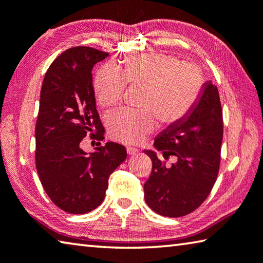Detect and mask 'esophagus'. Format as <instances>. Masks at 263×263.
Instances as JSON below:
<instances>
[{"mask_svg": "<svg viewBox=\"0 0 263 263\" xmlns=\"http://www.w3.org/2000/svg\"><path fill=\"white\" fill-rule=\"evenodd\" d=\"M126 151H127L128 154H130V156H136V154L139 153V149H138V148L130 147V146H128V147L126 148Z\"/></svg>", "mask_w": 263, "mask_h": 263, "instance_id": "1", "label": "esophagus"}]
</instances>
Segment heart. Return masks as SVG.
Instances as JSON below:
<instances>
[{"label": "heart", "mask_w": 263, "mask_h": 263, "mask_svg": "<svg viewBox=\"0 0 263 263\" xmlns=\"http://www.w3.org/2000/svg\"><path fill=\"white\" fill-rule=\"evenodd\" d=\"M144 87L143 111H116L107 117L110 136L126 144H136L156 127L174 125L190 115L202 90V77L193 65L181 63L165 53H148L125 61L118 69L104 66L95 79L98 103L104 107L118 104L125 85Z\"/></svg>", "instance_id": "b5f03b06"}]
</instances>
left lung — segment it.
Instances as JSON below:
<instances>
[{
  "label": "left lung",
  "instance_id": "obj_1",
  "mask_svg": "<svg viewBox=\"0 0 263 263\" xmlns=\"http://www.w3.org/2000/svg\"><path fill=\"white\" fill-rule=\"evenodd\" d=\"M222 136L219 91L207 81L190 115L161 131L154 149H144L152 160L151 176L144 184L145 201L152 211L179 218L205 201L218 177ZM159 151L165 159L174 155L177 161L166 168L157 158Z\"/></svg>",
  "mask_w": 263,
  "mask_h": 263
}]
</instances>
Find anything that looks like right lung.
Instances as JSON below:
<instances>
[{
    "instance_id": "obj_1",
    "label": "right lung",
    "mask_w": 263,
    "mask_h": 263,
    "mask_svg": "<svg viewBox=\"0 0 263 263\" xmlns=\"http://www.w3.org/2000/svg\"><path fill=\"white\" fill-rule=\"evenodd\" d=\"M107 56L89 47L68 49L52 62L42 84L35 128L37 173L51 201L71 214L101 205L110 176L127 157L125 146L114 141L90 153L81 147L96 130L91 138L104 140L92 68Z\"/></svg>"
}]
</instances>
